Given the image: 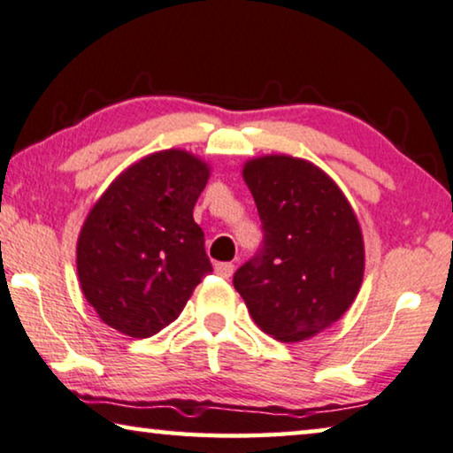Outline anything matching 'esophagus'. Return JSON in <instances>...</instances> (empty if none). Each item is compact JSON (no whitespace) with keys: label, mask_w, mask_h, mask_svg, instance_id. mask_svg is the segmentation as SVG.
<instances>
[{"label":"esophagus","mask_w":453,"mask_h":453,"mask_svg":"<svg viewBox=\"0 0 453 453\" xmlns=\"http://www.w3.org/2000/svg\"><path fill=\"white\" fill-rule=\"evenodd\" d=\"M214 271H217V275L228 280V277L234 273V265L233 263H217V265H214Z\"/></svg>","instance_id":"esophagus-1"}]
</instances>
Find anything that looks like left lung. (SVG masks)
<instances>
[{
    "label": "left lung",
    "instance_id": "1",
    "mask_svg": "<svg viewBox=\"0 0 453 453\" xmlns=\"http://www.w3.org/2000/svg\"><path fill=\"white\" fill-rule=\"evenodd\" d=\"M263 222L261 253L233 277L259 328L302 342L330 328L365 275L363 228L338 184L316 164L267 154L242 164Z\"/></svg>",
    "mask_w": 453,
    "mask_h": 453
}]
</instances>
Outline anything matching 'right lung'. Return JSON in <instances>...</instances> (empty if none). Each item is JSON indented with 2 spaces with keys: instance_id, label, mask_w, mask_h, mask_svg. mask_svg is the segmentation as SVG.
Instances as JSON below:
<instances>
[{
  "instance_id": "right-lung-1",
  "label": "right lung",
  "mask_w": 453,
  "mask_h": 453,
  "mask_svg": "<svg viewBox=\"0 0 453 453\" xmlns=\"http://www.w3.org/2000/svg\"><path fill=\"white\" fill-rule=\"evenodd\" d=\"M208 178L211 164L192 151H154L125 168L88 211L76 239V275L109 328L154 336L212 271L192 217Z\"/></svg>"
}]
</instances>
